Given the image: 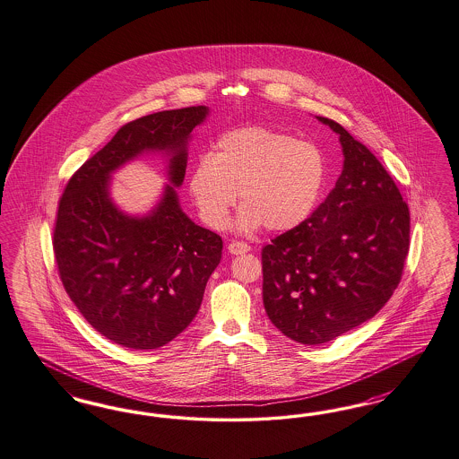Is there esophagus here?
<instances>
[{
    "mask_svg": "<svg viewBox=\"0 0 459 459\" xmlns=\"http://www.w3.org/2000/svg\"><path fill=\"white\" fill-rule=\"evenodd\" d=\"M229 253L230 255H244V253H249L251 251V246L246 244V242H240V240H232L229 246H227Z\"/></svg>",
    "mask_w": 459,
    "mask_h": 459,
    "instance_id": "esophagus-1",
    "label": "esophagus"
}]
</instances>
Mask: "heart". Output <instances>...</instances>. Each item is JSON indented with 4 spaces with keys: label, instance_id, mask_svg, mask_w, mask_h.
Listing matches in <instances>:
<instances>
[{
    "label": "heart",
    "instance_id": "obj_1",
    "mask_svg": "<svg viewBox=\"0 0 459 459\" xmlns=\"http://www.w3.org/2000/svg\"><path fill=\"white\" fill-rule=\"evenodd\" d=\"M325 160L307 142L264 128L225 131L213 150L193 165L187 187L198 215L221 230L236 203L240 230H290L312 213L325 184Z\"/></svg>",
    "mask_w": 459,
    "mask_h": 459
}]
</instances>
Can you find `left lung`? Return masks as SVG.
Returning a JSON list of instances; mask_svg holds the SVG:
<instances>
[{"instance_id":"left-lung-1","label":"left lung","mask_w":459,"mask_h":459,"mask_svg":"<svg viewBox=\"0 0 459 459\" xmlns=\"http://www.w3.org/2000/svg\"><path fill=\"white\" fill-rule=\"evenodd\" d=\"M343 170L309 219L263 247V304L290 340L321 345L385 307L403 275L410 210L376 155L336 121Z\"/></svg>"}]
</instances>
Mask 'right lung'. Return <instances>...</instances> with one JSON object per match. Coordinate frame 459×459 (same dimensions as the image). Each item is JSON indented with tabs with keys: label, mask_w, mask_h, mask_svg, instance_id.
I'll return each instance as SVG.
<instances>
[{
	"label": "right lung",
	"mask_w": 459,
	"mask_h": 459,
	"mask_svg": "<svg viewBox=\"0 0 459 459\" xmlns=\"http://www.w3.org/2000/svg\"><path fill=\"white\" fill-rule=\"evenodd\" d=\"M206 116L208 108L195 106L125 125L74 172L57 204L53 249L63 287L91 326L121 347L159 349L189 326L223 242L184 213L169 185L148 216H126L109 200V174L143 151H165L179 187L189 134Z\"/></svg>",
	"instance_id": "obj_1"
}]
</instances>
